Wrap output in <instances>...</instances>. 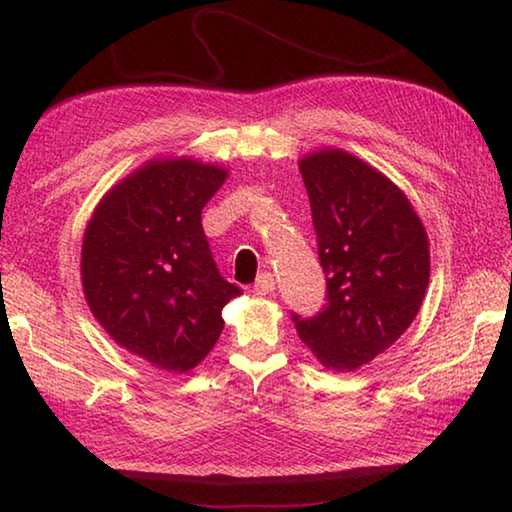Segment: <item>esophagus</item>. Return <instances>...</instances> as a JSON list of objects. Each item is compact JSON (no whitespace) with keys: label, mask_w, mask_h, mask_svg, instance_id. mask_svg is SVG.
Wrapping results in <instances>:
<instances>
[{"label":"esophagus","mask_w":512,"mask_h":512,"mask_svg":"<svg viewBox=\"0 0 512 512\" xmlns=\"http://www.w3.org/2000/svg\"><path fill=\"white\" fill-rule=\"evenodd\" d=\"M273 289H275V277L271 273H259L255 282V291L259 296H266V293H271Z\"/></svg>","instance_id":"34e87169"}]
</instances>
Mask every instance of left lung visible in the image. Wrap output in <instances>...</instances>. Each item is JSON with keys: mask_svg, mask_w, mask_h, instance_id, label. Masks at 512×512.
<instances>
[{"mask_svg": "<svg viewBox=\"0 0 512 512\" xmlns=\"http://www.w3.org/2000/svg\"><path fill=\"white\" fill-rule=\"evenodd\" d=\"M298 167L329 302L316 318L293 320L320 366L354 372L418 316L431 275L429 237L402 189L359 155L323 146Z\"/></svg>", "mask_w": 512, "mask_h": 512, "instance_id": "8db88e82", "label": "left lung"}]
</instances>
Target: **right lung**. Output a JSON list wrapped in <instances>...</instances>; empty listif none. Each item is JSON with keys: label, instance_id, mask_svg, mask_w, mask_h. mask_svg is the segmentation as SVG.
<instances>
[{"label": "right lung", "instance_id": "obj_1", "mask_svg": "<svg viewBox=\"0 0 512 512\" xmlns=\"http://www.w3.org/2000/svg\"><path fill=\"white\" fill-rule=\"evenodd\" d=\"M230 169L158 155L112 185L81 244V284L92 316L119 348L164 372H189L223 332L239 296L207 246L201 212Z\"/></svg>", "mask_w": 512, "mask_h": 512}]
</instances>
